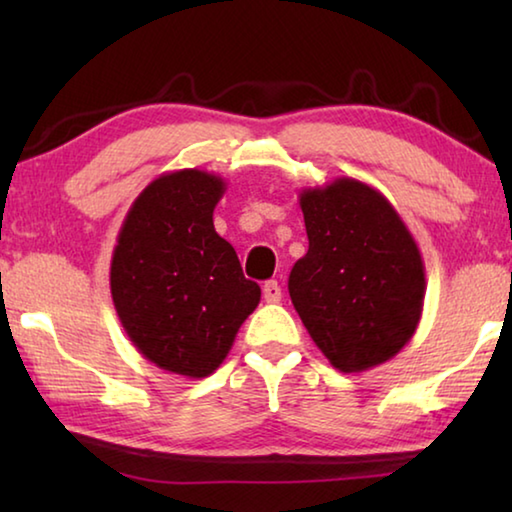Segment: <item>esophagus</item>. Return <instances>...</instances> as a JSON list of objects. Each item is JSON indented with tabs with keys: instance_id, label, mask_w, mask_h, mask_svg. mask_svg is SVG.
Listing matches in <instances>:
<instances>
[{
	"instance_id": "1",
	"label": "esophagus",
	"mask_w": 512,
	"mask_h": 512,
	"mask_svg": "<svg viewBox=\"0 0 512 512\" xmlns=\"http://www.w3.org/2000/svg\"><path fill=\"white\" fill-rule=\"evenodd\" d=\"M262 291H264V300L271 302V305H275V302L282 300V289H280V284H277L275 280L264 282Z\"/></svg>"
}]
</instances>
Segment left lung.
Returning <instances> with one entry per match:
<instances>
[{
  "label": "left lung",
  "instance_id": "left-lung-1",
  "mask_svg": "<svg viewBox=\"0 0 512 512\" xmlns=\"http://www.w3.org/2000/svg\"><path fill=\"white\" fill-rule=\"evenodd\" d=\"M307 255L289 296L307 332L341 372L386 363L413 339L424 305V262L402 216L375 187L334 178L298 194Z\"/></svg>",
  "mask_w": 512,
  "mask_h": 512
}]
</instances>
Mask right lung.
I'll use <instances>...</instances> for the list:
<instances>
[{"mask_svg":"<svg viewBox=\"0 0 512 512\" xmlns=\"http://www.w3.org/2000/svg\"><path fill=\"white\" fill-rule=\"evenodd\" d=\"M223 194L216 173H162L133 201L112 250V305L128 339L158 368L189 379L221 366L262 298L214 230Z\"/></svg>","mask_w":512,"mask_h":512,"instance_id":"add662e5","label":"right lung"}]
</instances>
